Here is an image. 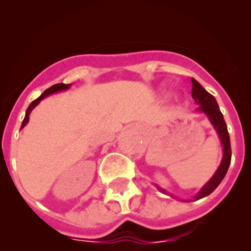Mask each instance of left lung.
<instances>
[{
    "mask_svg": "<svg viewBox=\"0 0 251 251\" xmlns=\"http://www.w3.org/2000/svg\"><path fill=\"white\" fill-rule=\"evenodd\" d=\"M192 97H193L194 102L199 105V107L196 109V111L205 114V115L207 116V119H209L210 123H211V125L214 126V128L216 130L220 141H221L222 149H224V155H222V160L221 163H220L217 170L215 171L214 175H212L211 178H210L209 181L201 187V189L197 193V196L193 197L192 199H181V201H199V199L204 198V197L209 196L210 193H212V192L217 188V186L221 183L224 177L226 176L227 170H228L229 168V164H231V156H232L231 141H229L227 125L226 123H225L224 115H222L221 110H220L219 108V104H217L214 96L210 95V93L205 90L203 86H201L196 78H192ZM155 187L161 192V193L175 198L173 194L166 192L165 189H163L161 187L156 186V184Z\"/></svg>",
    "mask_w": 251,
    "mask_h": 251,
    "instance_id": "left-lung-1",
    "label": "left lung"
}]
</instances>
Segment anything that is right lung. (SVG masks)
<instances>
[{
    "mask_svg": "<svg viewBox=\"0 0 251 251\" xmlns=\"http://www.w3.org/2000/svg\"><path fill=\"white\" fill-rule=\"evenodd\" d=\"M70 86H72V83H68V85H65V83H55V85H53L52 87L47 88V90L45 91V92L42 93V95L40 96L39 98H37V100H32L31 104H30L29 107H27L26 113H25V118H24V120H23V123H22V127H20V128H24V127H25V125H26V124L29 123V115H30V113H31L32 109H34V108L36 107V105L39 104V103L41 102L42 100H44V98H46L47 96L53 95V93L62 92V91H67V90H69Z\"/></svg>",
    "mask_w": 251,
    "mask_h": 251,
    "instance_id": "right-lung-1",
    "label": "right lung"
}]
</instances>
